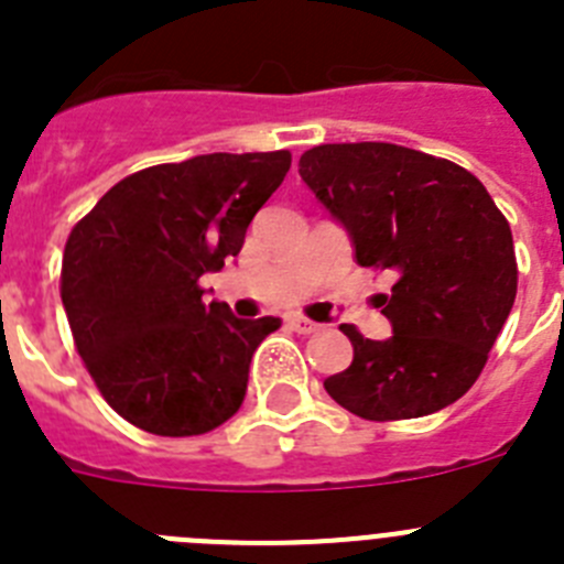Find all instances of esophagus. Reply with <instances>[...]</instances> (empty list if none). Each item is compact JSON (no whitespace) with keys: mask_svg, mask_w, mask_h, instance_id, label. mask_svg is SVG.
Segmentation results:
<instances>
[{"mask_svg":"<svg viewBox=\"0 0 564 564\" xmlns=\"http://www.w3.org/2000/svg\"><path fill=\"white\" fill-rule=\"evenodd\" d=\"M288 325H291V330L302 333V336H311V333L322 330V325H316V322H311V318L305 316H291L288 318Z\"/></svg>","mask_w":564,"mask_h":564,"instance_id":"1","label":"esophagus"}]
</instances>
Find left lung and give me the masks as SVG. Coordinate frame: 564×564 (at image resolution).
I'll return each instance as SVG.
<instances>
[{"label": "left lung", "mask_w": 564, "mask_h": 564, "mask_svg": "<svg viewBox=\"0 0 564 564\" xmlns=\"http://www.w3.org/2000/svg\"><path fill=\"white\" fill-rule=\"evenodd\" d=\"M316 200L350 234L361 268L395 273L381 313L392 336L352 325V364L327 395L367 421L423 417L455 403L486 367L517 296L511 228L475 174L395 143H325L299 158Z\"/></svg>", "instance_id": "1"}]
</instances>
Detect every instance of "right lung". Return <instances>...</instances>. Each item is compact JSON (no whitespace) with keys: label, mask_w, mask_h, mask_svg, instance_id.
Returning <instances> with one entry per match:
<instances>
[{"label":"right lung","mask_w":564,"mask_h":564,"mask_svg":"<svg viewBox=\"0 0 564 564\" xmlns=\"http://www.w3.org/2000/svg\"><path fill=\"white\" fill-rule=\"evenodd\" d=\"M291 152L197 154L115 183L69 231L62 302L104 401L152 435L217 430L242 406L251 356L282 322L203 302V273L237 257Z\"/></svg>","instance_id":"right-lung-1"}]
</instances>
